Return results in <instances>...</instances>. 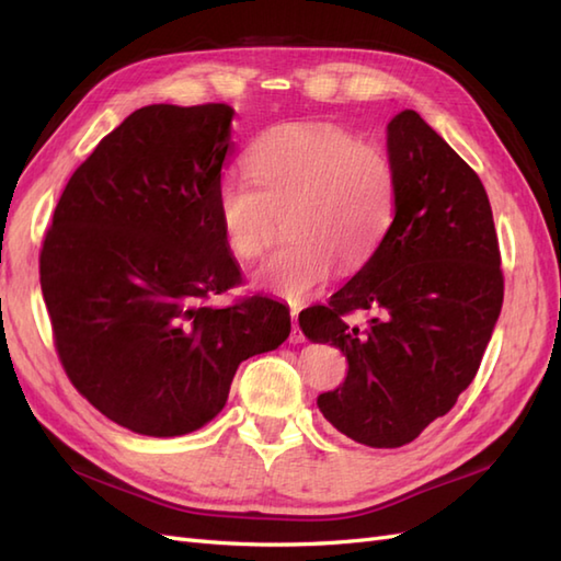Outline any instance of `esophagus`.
<instances>
[{"instance_id": "1", "label": "esophagus", "mask_w": 561, "mask_h": 561, "mask_svg": "<svg viewBox=\"0 0 561 561\" xmlns=\"http://www.w3.org/2000/svg\"><path fill=\"white\" fill-rule=\"evenodd\" d=\"M289 340H291L294 344L304 342V332H301V328H299V311H296V308H291V335H289Z\"/></svg>"}]
</instances>
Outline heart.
Segmentation results:
<instances>
[{"label": "heart", "mask_w": 561, "mask_h": 561, "mask_svg": "<svg viewBox=\"0 0 561 561\" xmlns=\"http://www.w3.org/2000/svg\"><path fill=\"white\" fill-rule=\"evenodd\" d=\"M255 183L224 181L217 214L226 248L257 260L291 241L257 272V284L301 301L335 265L362 270L392 224L398 173L388 153L332 123L274 127L245 153Z\"/></svg>", "instance_id": "heart-1"}]
</instances>
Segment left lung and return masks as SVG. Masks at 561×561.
I'll return each mask as SVG.
<instances>
[{"label":"left lung","mask_w":561,"mask_h":561,"mask_svg":"<svg viewBox=\"0 0 561 561\" xmlns=\"http://www.w3.org/2000/svg\"><path fill=\"white\" fill-rule=\"evenodd\" d=\"M396 217L374 257L299 316L311 342L347 356L344 383L318 398L325 420L371 448H400L456 404L478 374L504 301L490 197L480 175L402 111L388 123ZM368 314L364 327L351 318Z\"/></svg>","instance_id":"1"}]
</instances>
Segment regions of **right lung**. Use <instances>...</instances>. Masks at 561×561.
<instances>
[{
	"label": "right lung",
	"instance_id": "add662e5",
	"mask_svg": "<svg viewBox=\"0 0 561 561\" xmlns=\"http://www.w3.org/2000/svg\"><path fill=\"white\" fill-rule=\"evenodd\" d=\"M233 108L157 103L125 117L71 173L41 248V289L65 374L145 436L205 426L236 368L289 337L287 306L243 296L217 190Z\"/></svg>",
	"mask_w": 561,
	"mask_h": 561
}]
</instances>
